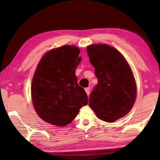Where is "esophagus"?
Masks as SVG:
<instances>
[{
    "mask_svg": "<svg viewBox=\"0 0 160 160\" xmlns=\"http://www.w3.org/2000/svg\"><path fill=\"white\" fill-rule=\"evenodd\" d=\"M85 92H86L87 94H88V96L90 95V88H87L85 89Z\"/></svg>",
    "mask_w": 160,
    "mask_h": 160,
    "instance_id": "1",
    "label": "esophagus"
}]
</instances>
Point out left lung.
Segmentation results:
<instances>
[{"mask_svg": "<svg viewBox=\"0 0 160 160\" xmlns=\"http://www.w3.org/2000/svg\"><path fill=\"white\" fill-rule=\"evenodd\" d=\"M87 51L98 79L89 105L101 120L114 122L135 103L136 85L132 70L122 54L109 45L92 44Z\"/></svg>", "mask_w": 160, "mask_h": 160, "instance_id": "left-lung-1", "label": "left lung"}]
</instances>
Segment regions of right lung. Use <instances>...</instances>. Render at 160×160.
<instances>
[{"mask_svg":"<svg viewBox=\"0 0 160 160\" xmlns=\"http://www.w3.org/2000/svg\"><path fill=\"white\" fill-rule=\"evenodd\" d=\"M80 52L76 47L65 45L48 51L38 64L32 79V99L37 114L46 122L68 125L88 104V95L75 75Z\"/></svg>","mask_w":160,"mask_h":160,"instance_id":"add662e5","label":"right lung"}]
</instances>
